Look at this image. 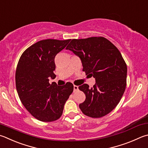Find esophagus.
I'll list each match as a JSON object with an SVG mask.
<instances>
[{
  "mask_svg": "<svg viewBox=\"0 0 148 148\" xmlns=\"http://www.w3.org/2000/svg\"><path fill=\"white\" fill-rule=\"evenodd\" d=\"M78 90V86L77 85H74V91L75 92V91H76Z\"/></svg>",
  "mask_w": 148,
  "mask_h": 148,
  "instance_id": "obj_1",
  "label": "esophagus"
}]
</instances>
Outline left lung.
I'll return each mask as SVG.
<instances>
[{
    "label": "left lung",
    "instance_id": "left-lung-1",
    "mask_svg": "<svg viewBox=\"0 0 148 148\" xmlns=\"http://www.w3.org/2000/svg\"><path fill=\"white\" fill-rule=\"evenodd\" d=\"M66 49L79 56L83 71L96 79L91 88L86 83L79 86L86 96L80 109L89 117L106 116L119 104L126 87L127 69L120 51L103 37L72 39Z\"/></svg>",
    "mask_w": 148,
    "mask_h": 148
}]
</instances>
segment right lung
I'll return each instance as SVG.
<instances>
[{
  "label": "right lung",
  "instance_id": "add662e5",
  "mask_svg": "<svg viewBox=\"0 0 148 148\" xmlns=\"http://www.w3.org/2000/svg\"><path fill=\"white\" fill-rule=\"evenodd\" d=\"M71 41L45 39L28 47L21 55L16 69L15 84L20 100L32 116L41 122H53L61 116L64 105L74 85L49 83L55 78L54 59Z\"/></svg>",
  "mask_w": 148,
  "mask_h": 148
}]
</instances>
